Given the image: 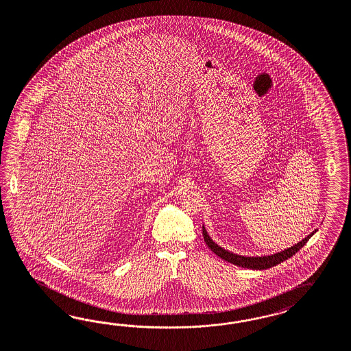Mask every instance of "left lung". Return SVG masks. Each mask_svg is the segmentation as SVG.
Instances as JSON below:
<instances>
[{"label": "left lung", "mask_w": 351, "mask_h": 351, "mask_svg": "<svg viewBox=\"0 0 351 351\" xmlns=\"http://www.w3.org/2000/svg\"><path fill=\"white\" fill-rule=\"evenodd\" d=\"M203 230V238H204V242L206 245H208V248H211L213 254L221 257L225 261L234 264L237 266H242V267H247V269H252V270H264V269H269V267H273V266L278 265L280 263H283L285 260L289 258L291 256L295 255L298 251H300L304 245H306L308 239L317 233L318 229H315L313 233L308 234V237H305L301 242H298L296 245H291L283 251H279L276 252L273 255L266 256H243L237 255L234 252H230L228 250H225L223 247L215 243L213 241V238L208 235L204 225L202 226Z\"/></svg>", "instance_id": "obj_1"}]
</instances>
